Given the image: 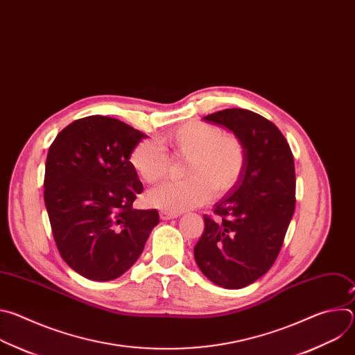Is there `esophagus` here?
Masks as SVG:
<instances>
[{
  "instance_id": "34e87169",
  "label": "esophagus",
  "mask_w": 355,
  "mask_h": 355,
  "mask_svg": "<svg viewBox=\"0 0 355 355\" xmlns=\"http://www.w3.org/2000/svg\"><path fill=\"white\" fill-rule=\"evenodd\" d=\"M177 216H178L177 212H168V211H162V212H160V218H162L163 220H170V219H174V218H177Z\"/></svg>"
}]
</instances>
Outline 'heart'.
Returning a JSON list of instances; mask_svg holds the SVG:
<instances>
[{
	"label": "heart",
	"instance_id": "obj_1",
	"mask_svg": "<svg viewBox=\"0 0 355 355\" xmlns=\"http://www.w3.org/2000/svg\"><path fill=\"white\" fill-rule=\"evenodd\" d=\"M162 144L174 156L185 157L184 181L167 182L147 193L151 207L181 212L204 205L212 196L227 193L240 180L245 164V147L233 132H222L214 123L191 121L170 130ZM129 163L147 184L160 182L168 167L162 147L141 140L130 151Z\"/></svg>",
	"mask_w": 355,
	"mask_h": 355
}]
</instances>
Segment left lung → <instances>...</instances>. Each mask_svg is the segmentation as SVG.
Instances as JSON below:
<instances>
[{
  "label": "left lung",
  "instance_id": "left-lung-1",
  "mask_svg": "<svg viewBox=\"0 0 355 355\" xmlns=\"http://www.w3.org/2000/svg\"><path fill=\"white\" fill-rule=\"evenodd\" d=\"M236 133L245 147L237 184L215 204V218L193 247L195 261L208 279L244 288L275 263L295 211V166L281 130L264 116L240 108L204 118Z\"/></svg>",
  "mask_w": 355,
  "mask_h": 355
}]
</instances>
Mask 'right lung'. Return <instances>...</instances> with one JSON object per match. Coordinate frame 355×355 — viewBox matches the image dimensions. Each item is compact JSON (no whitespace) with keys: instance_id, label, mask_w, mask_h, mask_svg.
<instances>
[{"instance_id":"right-lung-1","label":"right lung","mask_w":355,"mask_h":355,"mask_svg":"<svg viewBox=\"0 0 355 355\" xmlns=\"http://www.w3.org/2000/svg\"><path fill=\"white\" fill-rule=\"evenodd\" d=\"M147 137L125 122L91 115L66 126L49 147L44 205L66 264L92 281H111L140 257L156 209H133L143 185L129 163Z\"/></svg>"}]
</instances>
